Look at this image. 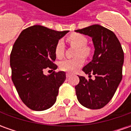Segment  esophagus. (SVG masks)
Instances as JSON below:
<instances>
[{"label": "esophagus", "mask_w": 131, "mask_h": 131, "mask_svg": "<svg viewBox=\"0 0 131 131\" xmlns=\"http://www.w3.org/2000/svg\"><path fill=\"white\" fill-rule=\"evenodd\" d=\"M66 77H67V78H69V77H71V74H69V73H67V74H66Z\"/></svg>", "instance_id": "34e87169"}]
</instances>
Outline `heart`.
<instances>
[{"instance_id": "obj_1", "label": "heart", "mask_w": 131, "mask_h": 131, "mask_svg": "<svg viewBox=\"0 0 131 131\" xmlns=\"http://www.w3.org/2000/svg\"><path fill=\"white\" fill-rule=\"evenodd\" d=\"M68 40L71 45L77 47L76 55L77 57L73 59H65L60 62V68L64 71L68 72H74L79 69L84 64L85 59L83 56H87L89 54V49L85 47L87 43V39L83 35L79 34H73L68 37ZM64 44L62 40L57 41L54 52L57 57H62L64 54Z\"/></svg>"}]
</instances>
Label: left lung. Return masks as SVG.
I'll use <instances>...</instances> for the list:
<instances>
[{
	"label": "left lung",
	"mask_w": 131,
	"mask_h": 131,
	"mask_svg": "<svg viewBox=\"0 0 131 131\" xmlns=\"http://www.w3.org/2000/svg\"><path fill=\"white\" fill-rule=\"evenodd\" d=\"M76 32L92 38L94 51L93 60L83 71L96 76L95 80L79 76L80 81L75 86L77 99L83 107L98 110L111 100L122 79L124 54L121 43L114 33L99 24H93Z\"/></svg>",
	"instance_id": "obj_1"
}]
</instances>
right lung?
I'll return each instance as SVG.
<instances>
[{"label":"right lung","instance_id":"obj_1","mask_svg":"<svg viewBox=\"0 0 131 131\" xmlns=\"http://www.w3.org/2000/svg\"><path fill=\"white\" fill-rule=\"evenodd\" d=\"M69 31L34 25L23 30L14 43L10 61L12 80L22 102L31 110H48L56 102L65 72L45 75L43 71L57 68L52 62L56 59L55 46Z\"/></svg>","mask_w":131,"mask_h":131}]
</instances>
